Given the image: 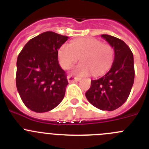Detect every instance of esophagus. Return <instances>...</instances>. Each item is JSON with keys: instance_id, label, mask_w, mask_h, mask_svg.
Returning <instances> with one entry per match:
<instances>
[{"instance_id": "esophagus-1", "label": "esophagus", "mask_w": 149, "mask_h": 149, "mask_svg": "<svg viewBox=\"0 0 149 149\" xmlns=\"http://www.w3.org/2000/svg\"><path fill=\"white\" fill-rule=\"evenodd\" d=\"M67 79H68V82H73V81H79L81 80L80 77H74L72 75H68L67 77Z\"/></svg>"}]
</instances>
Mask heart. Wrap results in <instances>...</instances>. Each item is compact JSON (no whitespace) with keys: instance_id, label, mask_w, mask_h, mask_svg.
Listing matches in <instances>:
<instances>
[{"instance_id":"heart-1","label":"heart","mask_w":149,"mask_h":149,"mask_svg":"<svg viewBox=\"0 0 149 149\" xmlns=\"http://www.w3.org/2000/svg\"><path fill=\"white\" fill-rule=\"evenodd\" d=\"M57 57L63 69L70 68L80 57L82 61L73 72L78 76H101L111 67L114 60V49L110 45L97 39H81L72 45L64 43L60 47Z\"/></svg>"}]
</instances>
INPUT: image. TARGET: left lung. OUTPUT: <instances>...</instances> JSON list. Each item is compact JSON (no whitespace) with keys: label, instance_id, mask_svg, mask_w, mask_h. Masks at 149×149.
Masks as SVG:
<instances>
[{"label":"left lung","instance_id":"8db88e82","mask_svg":"<svg viewBox=\"0 0 149 149\" xmlns=\"http://www.w3.org/2000/svg\"><path fill=\"white\" fill-rule=\"evenodd\" d=\"M101 36L113 48L114 61L104 76L91 81L86 97L97 108L112 111L122 106L131 93L135 75L134 56L122 40L107 34Z\"/></svg>","mask_w":149,"mask_h":149}]
</instances>
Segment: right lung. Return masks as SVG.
Instances as JSON below:
<instances>
[{"mask_svg": "<svg viewBox=\"0 0 149 149\" xmlns=\"http://www.w3.org/2000/svg\"><path fill=\"white\" fill-rule=\"evenodd\" d=\"M68 36L47 31L30 39L17 59L16 86L23 103L36 113H45L63 101L68 84L57 52Z\"/></svg>", "mask_w": 149, "mask_h": 149, "instance_id": "add662e5", "label": "right lung"}]
</instances>
